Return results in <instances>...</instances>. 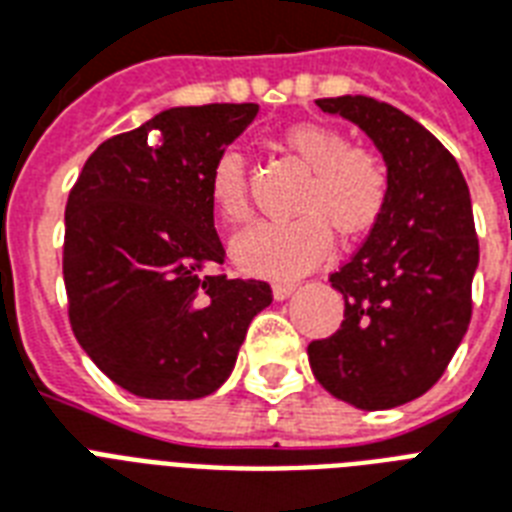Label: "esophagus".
Segmentation results:
<instances>
[{"label": "esophagus", "mask_w": 512, "mask_h": 512, "mask_svg": "<svg viewBox=\"0 0 512 512\" xmlns=\"http://www.w3.org/2000/svg\"><path fill=\"white\" fill-rule=\"evenodd\" d=\"M295 289H297L295 281H276V284H273V297H276V300H287Z\"/></svg>", "instance_id": "34e87169"}]
</instances>
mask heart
<instances>
[{"instance_id":"heart-1","label":"heart","mask_w":512,"mask_h":512,"mask_svg":"<svg viewBox=\"0 0 512 512\" xmlns=\"http://www.w3.org/2000/svg\"><path fill=\"white\" fill-rule=\"evenodd\" d=\"M281 143L311 170L292 207L297 217L252 225L231 244L241 271L263 279H295L311 271L329 255L332 231L342 241L364 239L390 199L388 164L369 148L350 146L337 127L295 124L284 130ZM209 199L228 223L247 220V159L241 151L220 154L209 172Z\"/></svg>"}]
</instances>
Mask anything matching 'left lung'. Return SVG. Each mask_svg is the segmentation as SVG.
Instances as JSON below:
<instances>
[{"label": "left lung", "mask_w": 512, "mask_h": 512, "mask_svg": "<svg viewBox=\"0 0 512 512\" xmlns=\"http://www.w3.org/2000/svg\"><path fill=\"white\" fill-rule=\"evenodd\" d=\"M358 124L390 172L388 209L329 276L345 319L308 345L321 388L356 409H393L428 393L468 332L478 239L460 164L412 116L366 95L316 100Z\"/></svg>", "instance_id": "left-lung-1"}]
</instances>
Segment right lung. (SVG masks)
I'll list each match as a JSON object with an SVG mask.
<instances>
[{
  "mask_svg": "<svg viewBox=\"0 0 512 512\" xmlns=\"http://www.w3.org/2000/svg\"><path fill=\"white\" fill-rule=\"evenodd\" d=\"M257 111V103L167 108L100 143L68 193L71 329L100 372L135 396L215 393L249 321L271 305L265 281L212 273L225 249L209 172Z\"/></svg>",
  "mask_w": 512,
  "mask_h": 512,
  "instance_id": "right-lung-1",
  "label": "right lung"
}]
</instances>
